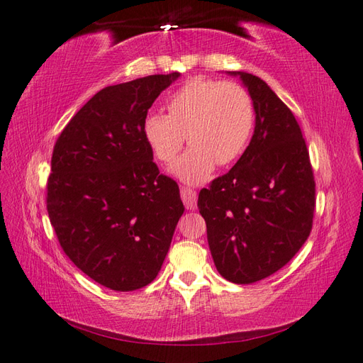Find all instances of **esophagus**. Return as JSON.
<instances>
[{
  "instance_id": "34e87169",
  "label": "esophagus",
  "mask_w": 363,
  "mask_h": 363,
  "mask_svg": "<svg viewBox=\"0 0 363 363\" xmlns=\"http://www.w3.org/2000/svg\"><path fill=\"white\" fill-rule=\"evenodd\" d=\"M181 198L184 201L185 207H187L189 210H195L196 208V201H198L196 191H193L191 189H187V187H182L181 189Z\"/></svg>"
}]
</instances>
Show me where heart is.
<instances>
[{"label":"heart","mask_w":363,"mask_h":363,"mask_svg":"<svg viewBox=\"0 0 363 363\" xmlns=\"http://www.w3.org/2000/svg\"><path fill=\"white\" fill-rule=\"evenodd\" d=\"M168 116L151 111L142 134L156 159L170 164L181 151L185 136L187 153L172 167L185 184L199 185L216 164L229 165L242 155L255 125V108L249 92L238 83L193 77L167 99Z\"/></svg>","instance_id":"heart-1"}]
</instances>
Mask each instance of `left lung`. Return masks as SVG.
Returning a JSON list of instances; mask_svg holds the SVG:
<instances>
[{"label":"left lung","mask_w":363,"mask_h":363,"mask_svg":"<svg viewBox=\"0 0 363 363\" xmlns=\"http://www.w3.org/2000/svg\"><path fill=\"white\" fill-rule=\"evenodd\" d=\"M240 77L255 108L249 147L229 172L202 189L198 208L216 271L252 284L288 264L308 240L315 208V182L296 117L264 80Z\"/></svg>","instance_id":"left-lung-1"}]
</instances>
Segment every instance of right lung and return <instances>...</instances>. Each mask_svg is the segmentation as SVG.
Returning a JSON list of instances; mask_svg holds the SVG:
<instances>
[{"mask_svg":"<svg viewBox=\"0 0 363 363\" xmlns=\"http://www.w3.org/2000/svg\"><path fill=\"white\" fill-rule=\"evenodd\" d=\"M179 75L104 88L55 142L50 224L72 263L113 291H136L155 280L184 213L178 184L159 174L142 134L148 109Z\"/></svg>","mask_w":363,"mask_h":363,"instance_id":"1","label":"right lung"}]
</instances>
